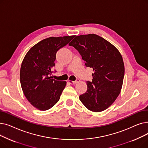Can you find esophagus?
<instances>
[{"label": "esophagus", "instance_id": "obj_1", "mask_svg": "<svg viewBox=\"0 0 148 148\" xmlns=\"http://www.w3.org/2000/svg\"><path fill=\"white\" fill-rule=\"evenodd\" d=\"M79 82V79H77L75 81H71V80H68V82L70 83V84H76V83H77Z\"/></svg>", "mask_w": 148, "mask_h": 148}]
</instances>
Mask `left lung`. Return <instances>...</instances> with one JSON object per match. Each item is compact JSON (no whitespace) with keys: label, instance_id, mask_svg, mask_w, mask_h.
Returning <instances> with one entry per match:
<instances>
[{"label":"left lung","instance_id":"left-lung-1","mask_svg":"<svg viewBox=\"0 0 148 148\" xmlns=\"http://www.w3.org/2000/svg\"><path fill=\"white\" fill-rule=\"evenodd\" d=\"M79 51L86 67L93 69L92 82L80 95V101L89 110L99 112L110 107L119 95L124 77V64L114 45L95 34L76 36L69 44Z\"/></svg>","mask_w":148,"mask_h":148}]
</instances>
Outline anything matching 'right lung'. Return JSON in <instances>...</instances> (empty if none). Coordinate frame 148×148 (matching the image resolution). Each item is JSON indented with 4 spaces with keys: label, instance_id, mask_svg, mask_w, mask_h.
Here are the masks:
<instances>
[{
    "label": "right lung",
    "instance_id": "obj_1",
    "mask_svg": "<svg viewBox=\"0 0 148 148\" xmlns=\"http://www.w3.org/2000/svg\"><path fill=\"white\" fill-rule=\"evenodd\" d=\"M74 36L50 37L31 48L20 68L23 93L33 106L40 110L50 109L60 99L66 82L56 80L50 75L58 51L66 45Z\"/></svg>",
    "mask_w": 148,
    "mask_h": 148
}]
</instances>
